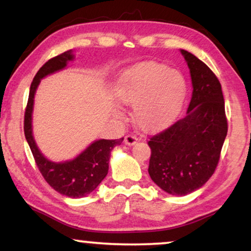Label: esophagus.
<instances>
[{
  "label": "esophagus",
  "mask_w": 251,
  "mask_h": 251,
  "mask_svg": "<svg viewBox=\"0 0 251 251\" xmlns=\"http://www.w3.org/2000/svg\"><path fill=\"white\" fill-rule=\"evenodd\" d=\"M136 141H138V138H136V136L133 135V134L126 135V136H125V140H124V142H125V145H127V146L135 145Z\"/></svg>",
  "instance_id": "obj_1"
}]
</instances>
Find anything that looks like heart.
Instances as JSON below:
<instances>
[{"label":"heart","instance_id":"heart-1","mask_svg":"<svg viewBox=\"0 0 251 251\" xmlns=\"http://www.w3.org/2000/svg\"><path fill=\"white\" fill-rule=\"evenodd\" d=\"M125 104H134V120L145 131L164 127L178 113L186 96L182 75L159 63H141L124 72L117 91Z\"/></svg>","mask_w":251,"mask_h":251}]
</instances>
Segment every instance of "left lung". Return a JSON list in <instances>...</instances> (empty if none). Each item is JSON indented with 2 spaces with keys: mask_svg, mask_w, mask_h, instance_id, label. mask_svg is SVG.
<instances>
[{
  "mask_svg": "<svg viewBox=\"0 0 251 251\" xmlns=\"http://www.w3.org/2000/svg\"><path fill=\"white\" fill-rule=\"evenodd\" d=\"M188 65L193 95L187 116L149 139L148 172L159 188L187 195L215 173L227 134L225 102L218 78L208 65L181 50Z\"/></svg>",
  "mask_w": 251,
  "mask_h": 251,
  "instance_id": "1",
  "label": "left lung"
}]
</instances>
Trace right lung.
Returning <instances> with one entry per match:
<instances>
[{
	"mask_svg": "<svg viewBox=\"0 0 251 251\" xmlns=\"http://www.w3.org/2000/svg\"><path fill=\"white\" fill-rule=\"evenodd\" d=\"M72 59V50H68L49 59L35 75L31 83L27 105L25 109L24 133L39 171L41 172L46 181L62 195L80 199L91 194L105 178L109 170L110 152L116 146L123 142L124 138L117 140H98L75 159L63 163L48 160L39 150L32 134V112L35 91L42 78L64 69L68 62Z\"/></svg>",
	"mask_w": 251,
	"mask_h": 251,
	"instance_id": "obj_1",
	"label": "right lung"
}]
</instances>
